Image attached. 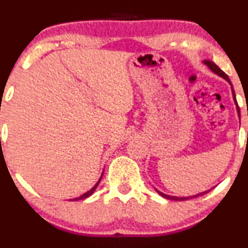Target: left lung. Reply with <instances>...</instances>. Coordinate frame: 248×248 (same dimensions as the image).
<instances>
[{
    "mask_svg": "<svg viewBox=\"0 0 248 248\" xmlns=\"http://www.w3.org/2000/svg\"><path fill=\"white\" fill-rule=\"evenodd\" d=\"M204 63L206 64L207 67H209L210 69H211L212 72H214L215 74H217V76H219V77H222L223 78V79H226L227 81L229 82V84L232 85V82H231V80H229V78H228V76H227L226 73H224L223 71H222L221 68H219L218 66H217V64H215L214 62L212 61H207V60H205L204 61ZM232 98H234V102H235V104H236V110H237V114H239V116H240V110H239V107H237V102H236V98H235V93H234V90H232ZM157 191V193L158 194H161L162 197H164V198H167V199H171V201H177V202H181V201H186V199H191V198H197V197H199V196H202V194H205L206 193V192H202V193H199V194H196V196H192V197H172V196H168V194H164V193H162V192H159L158 189H156Z\"/></svg>",
    "mask_w": 248,
    "mask_h": 248,
    "instance_id": "left-lung-1",
    "label": "left lung"
}]
</instances>
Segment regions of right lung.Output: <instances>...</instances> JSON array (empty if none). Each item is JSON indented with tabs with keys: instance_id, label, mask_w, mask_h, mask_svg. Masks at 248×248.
I'll list each match as a JSON object with an SVG mask.
<instances>
[{
	"instance_id": "right-lung-1",
	"label": "right lung",
	"mask_w": 248,
	"mask_h": 248,
	"mask_svg": "<svg viewBox=\"0 0 248 248\" xmlns=\"http://www.w3.org/2000/svg\"><path fill=\"white\" fill-rule=\"evenodd\" d=\"M101 179H102V176H101ZM101 179L98 180V182H97V184L94 185V186L92 187V188L90 189V191H87L86 193H84V194H82V196L78 197V198H74V199H72V201H80V199H85V198H87V197H90V196H91V194L93 193V192H94V189L97 188V186H98V184H99V181H101Z\"/></svg>"
}]
</instances>
